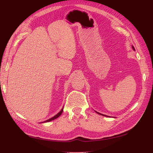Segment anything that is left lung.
I'll return each mask as SVG.
<instances>
[{"label": "left lung", "instance_id": "8db88e82", "mask_svg": "<svg viewBox=\"0 0 153 153\" xmlns=\"http://www.w3.org/2000/svg\"><path fill=\"white\" fill-rule=\"evenodd\" d=\"M132 48L133 49V50H135V48H134V47L133 46H132ZM95 112L97 113V114H100V115H103V116H106V117H108L107 115H104V114H100V113H99V112H96V111H95Z\"/></svg>", "mask_w": 153, "mask_h": 153}]
</instances>
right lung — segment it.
I'll return each mask as SVG.
<instances>
[{
	"mask_svg": "<svg viewBox=\"0 0 153 153\" xmlns=\"http://www.w3.org/2000/svg\"><path fill=\"white\" fill-rule=\"evenodd\" d=\"M62 112H63V108L61 109V110L60 111V112H59L57 114L55 115V116H53V117L50 118V119H49L47 120V121H44V122H42V123H47V122H50V121H53V120H54V119H55L58 118V117L60 116V115H61L62 114Z\"/></svg>",
	"mask_w": 153,
	"mask_h": 153,
	"instance_id": "add662e5",
	"label": "right lung"
}]
</instances>
